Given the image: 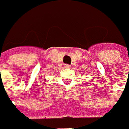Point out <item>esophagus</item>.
<instances>
[{"mask_svg": "<svg viewBox=\"0 0 129 129\" xmlns=\"http://www.w3.org/2000/svg\"><path fill=\"white\" fill-rule=\"evenodd\" d=\"M64 67H65L66 68H70V67H71V66L69 65V64H65V65H64Z\"/></svg>", "mask_w": 129, "mask_h": 129, "instance_id": "esophagus-1", "label": "esophagus"}]
</instances>
